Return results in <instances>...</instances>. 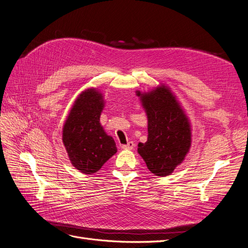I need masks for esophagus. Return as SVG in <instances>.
<instances>
[{
    "instance_id": "1",
    "label": "esophagus",
    "mask_w": 248,
    "mask_h": 248,
    "mask_svg": "<svg viewBox=\"0 0 248 248\" xmlns=\"http://www.w3.org/2000/svg\"><path fill=\"white\" fill-rule=\"evenodd\" d=\"M134 146H136V145H134V142H133V141H128V142H127L126 145H123V146H122V148H123V149L132 150V149L134 148Z\"/></svg>"
}]
</instances>
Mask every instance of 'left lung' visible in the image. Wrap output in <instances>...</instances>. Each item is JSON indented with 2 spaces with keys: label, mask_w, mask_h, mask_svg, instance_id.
I'll list each match as a JSON object with an SVG mask.
<instances>
[{
  "label": "left lung",
  "mask_w": 248,
  "mask_h": 248,
  "mask_svg": "<svg viewBox=\"0 0 248 248\" xmlns=\"http://www.w3.org/2000/svg\"><path fill=\"white\" fill-rule=\"evenodd\" d=\"M148 119V139L138 152L156 176L170 175L191 147V125L171 90L160 84L151 91H137Z\"/></svg>",
  "instance_id": "1"
}]
</instances>
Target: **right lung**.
Wrapping results in <instances>:
<instances>
[{"label": "right lung", "instance_id": "add662e5", "mask_svg": "<svg viewBox=\"0 0 248 248\" xmlns=\"http://www.w3.org/2000/svg\"><path fill=\"white\" fill-rule=\"evenodd\" d=\"M104 97L88 88L74 101L62 131V140L72 166L87 175L98 171L117 152L116 142L104 131L100 116Z\"/></svg>", "mask_w": 248, "mask_h": 248}]
</instances>
